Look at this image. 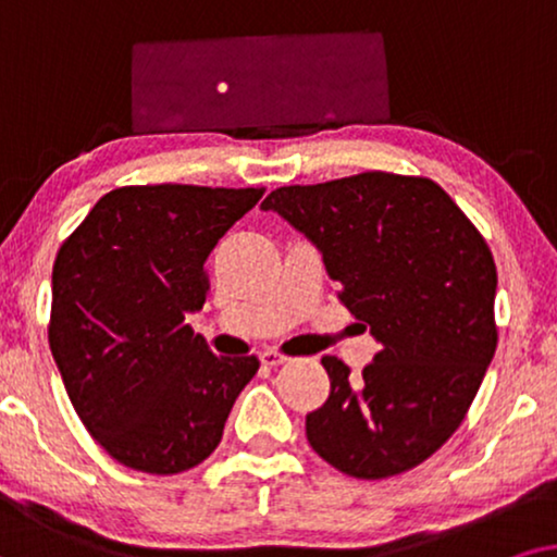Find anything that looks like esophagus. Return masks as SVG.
Instances as JSON below:
<instances>
[{"label": "esophagus", "mask_w": 557, "mask_h": 557, "mask_svg": "<svg viewBox=\"0 0 557 557\" xmlns=\"http://www.w3.org/2000/svg\"><path fill=\"white\" fill-rule=\"evenodd\" d=\"M259 361H262L264 367H280L285 364L287 356L283 351H277V348H264V351L259 354Z\"/></svg>", "instance_id": "1"}]
</instances>
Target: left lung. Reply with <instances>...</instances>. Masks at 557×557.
Here are the masks:
<instances>
[{"instance_id":"left-lung-1","label":"left lung","mask_w":557,"mask_h":557,"mask_svg":"<svg viewBox=\"0 0 557 557\" xmlns=\"http://www.w3.org/2000/svg\"><path fill=\"white\" fill-rule=\"evenodd\" d=\"M306 234L338 300L382 351L361 380L323 356L331 395L308 443L354 479L425 461L461 425L496 351V264L479 228L430 177L372 170L285 185L262 203Z\"/></svg>"}]
</instances>
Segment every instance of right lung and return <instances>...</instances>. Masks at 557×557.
Listing matches in <instances>:
<instances>
[{"label": "right lung", "mask_w": 557, "mask_h": 557, "mask_svg": "<svg viewBox=\"0 0 557 557\" xmlns=\"http://www.w3.org/2000/svg\"><path fill=\"white\" fill-rule=\"evenodd\" d=\"M264 188L124 185L58 249L48 341L88 433L127 469L188 471L224 435L257 356H216L185 323L206 259Z\"/></svg>", "instance_id": "1"}]
</instances>
